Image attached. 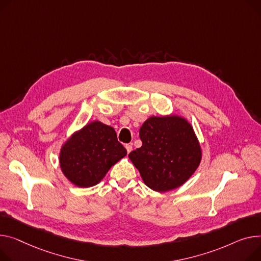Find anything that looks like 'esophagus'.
I'll return each instance as SVG.
<instances>
[{"instance_id": "obj_1", "label": "esophagus", "mask_w": 261, "mask_h": 261, "mask_svg": "<svg viewBox=\"0 0 261 261\" xmlns=\"http://www.w3.org/2000/svg\"><path fill=\"white\" fill-rule=\"evenodd\" d=\"M126 149H127V152L130 153L132 151V146L131 145H126Z\"/></svg>"}]
</instances>
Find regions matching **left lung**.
<instances>
[{
    "instance_id": "1",
    "label": "left lung",
    "mask_w": 261,
    "mask_h": 261,
    "mask_svg": "<svg viewBox=\"0 0 261 261\" xmlns=\"http://www.w3.org/2000/svg\"><path fill=\"white\" fill-rule=\"evenodd\" d=\"M143 142L129 159L156 192L182 186L198 168L201 148L189 121L178 115L151 116L140 129Z\"/></svg>"
}]
</instances>
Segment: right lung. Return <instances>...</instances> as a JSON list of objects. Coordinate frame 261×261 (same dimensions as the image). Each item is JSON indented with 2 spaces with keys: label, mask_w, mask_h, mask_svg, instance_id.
<instances>
[{
  "label": "right lung",
  "mask_w": 261,
  "mask_h": 261,
  "mask_svg": "<svg viewBox=\"0 0 261 261\" xmlns=\"http://www.w3.org/2000/svg\"><path fill=\"white\" fill-rule=\"evenodd\" d=\"M126 155L127 150L117 141L115 130L94 120L64 143L60 167L73 185L90 188L97 185L110 168Z\"/></svg>",
  "instance_id": "obj_1"
}]
</instances>
